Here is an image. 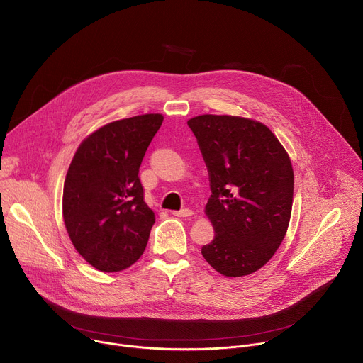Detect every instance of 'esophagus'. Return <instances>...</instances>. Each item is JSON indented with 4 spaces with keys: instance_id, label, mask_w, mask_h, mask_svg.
<instances>
[{
    "instance_id": "1",
    "label": "esophagus",
    "mask_w": 363,
    "mask_h": 363,
    "mask_svg": "<svg viewBox=\"0 0 363 363\" xmlns=\"http://www.w3.org/2000/svg\"><path fill=\"white\" fill-rule=\"evenodd\" d=\"M194 214L192 210L189 208H184V210H179V211H174V216L177 217H191Z\"/></svg>"
}]
</instances>
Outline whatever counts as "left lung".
Here are the masks:
<instances>
[{
  "label": "left lung",
  "mask_w": 363,
  "mask_h": 363,
  "mask_svg": "<svg viewBox=\"0 0 363 363\" xmlns=\"http://www.w3.org/2000/svg\"><path fill=\"white\" fill-rule=\"evenodd\" d=\"M210 175L205 205L216 235L201 248L227 277L260 270L280 247L290 223L294 174L274 133L263 123L228 115L188 121Z\"/></svg>",
  "instance_id": "left-lung-1"
}]
</instances>
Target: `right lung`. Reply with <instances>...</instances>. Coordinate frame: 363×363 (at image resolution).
Instances as JSON below:
<instances>
[{"label":"right lung","mask_w":363,"mask_h":363,"mask_svg":"<svg viewBox=\"0 0 363 363\" xmlns=\"http://www.w3.org/2000/svg\"><path fill=\"white\" fill-rule=\"evenodd\" d=\"M164 122L149 113L111 122L77 147L63 188V218L77 252L106 273L143 254L155 214L143 199L139 167Z\"/></svg>","instance_id":"right-lung-1"}]
</instances>
